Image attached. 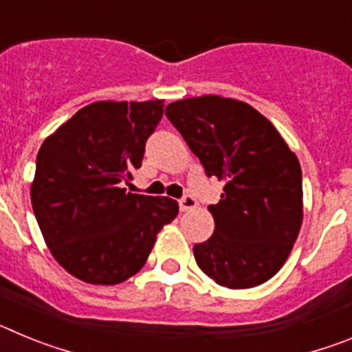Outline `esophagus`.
Returning a JSON list of instances; mask_svg holds the SVG:
<instances>
[{
  "label": "esophagus",
  "mask_w": 352,
  "mask_h": 352,
  "mask_svg": "<svg viewBox=\"0 0 352 352\" xmlns=\"http://www.w3.org/2000/svg\"><path fill=\"white\" fill-rule=\"evenodd\" d=\"M178 204H179V210L188 211V210H192V208H195V204H197V203H195V199L192 197V195L185 194L182 199H179Z\"/></svg>",
  "instance_id": "obj_1"
}]
</instances>
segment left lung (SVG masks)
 I'll return each mask as SVG.
<instances>
[{
  "instance_id": "obj_1",
  "label": "left lung",
  "mask_w": 352,
  "mask_h": 352,
  "mask_svg": "<svg viewBox=\"0 0 352 352\" xmlns=\"http://www.w3.org/2000/svg\"><path fill=\"white\" fill-rule=\"evenodd\" d=\"M208 178L223 182L211 204L214 231L194 245L197 266L219 285L248 289L284 266L303 220L301 167L278 130L245 102L217 95L167 105Z\"/></svg>"
}]
</instances>
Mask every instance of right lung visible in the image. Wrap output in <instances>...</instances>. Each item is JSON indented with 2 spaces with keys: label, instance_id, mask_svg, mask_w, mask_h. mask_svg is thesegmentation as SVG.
<instances>
[{
  "label": "right lung",
  "instance_id": "obj_1",
  "mask_svg": "<svg viewBox=\"0 0 352 352\" xmlns=\"http://www.w3.org/2000/svg\"><path fill=\"white\" fill-rule=\"evenodd\" d=\"M164 102H95L43 141L31 204L54 259L88 284L125 282L178 214L169 197L130 194Z\"/></svg>",
  "mask_w": 352,
  "mask_h": 352
}]
</instances>
